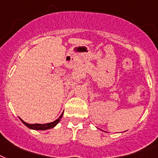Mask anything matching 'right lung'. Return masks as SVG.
Here are the masks:
<instances>
[{
    "instance_id": "add662e5",
    "label": "right lung",
    "mask_w": 158,
    "mask_h": 158,
    "mask_svg": "<svg viewBox=\"0 0 158 158\" xmlns=\"http://www.w3.org/2000/svg\"><path fill=\"white\" fill-rule=\"evenodd\" d=\"M62 114H63V113H62V114L59 116V118L53 121V122H52V123H43V124H41V123H32V124H31V123H26V122H24V121L23 120V119H21L20 118H19V119L21 120V122L24 123V125L26 126V127H28V128L30 129H34V130H47V129H52V128H54L55 126L59 123L60 119H61L62 117Z\"/></svg>"
}]
</instances>
